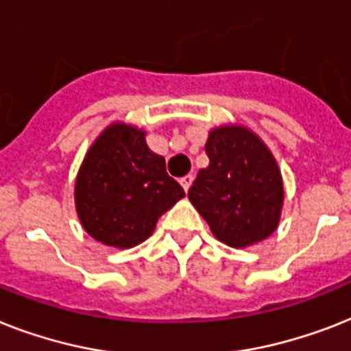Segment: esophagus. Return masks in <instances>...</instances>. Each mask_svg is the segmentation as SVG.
<instances>
[{
    "label": "esophagus",
    "mask_w": 351,
    "mask_h": 351,
    "mask_svg": "<svg viewBox=\"0 0 351 351\" xmlns=\"http://www.w3.org/2000/svg\"><path fill=\"white\" fill-rule=\"evenodd\" d=\"M180 184H182V187H184L185 193H187V191H189V187H191V184H193V175L182 176V178H180Z\"/></svg>",
    "instance_id": "34e87169"
}]
</instances>
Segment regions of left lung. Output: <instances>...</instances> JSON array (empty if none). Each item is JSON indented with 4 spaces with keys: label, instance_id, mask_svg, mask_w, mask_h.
<instances>
[{
    "label": "left lung",
    "instance_id": "1",
    "mask_svg": "<svg viewBox=\"0 0 351 351\" xmlns=\"http://www.w3.org/2000/svg\"><path fill=\"white\" fill-rule=\"evenodd\" d=\"M209 166L198 171L189 200L216 240L245 249L267 240L281 220L283 176L261 136L243 124L213 128Z\"/></svg>",
    "mask_w": 351,
    "mask_h": 351
}]
</instances>
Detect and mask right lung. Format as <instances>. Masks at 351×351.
<instances>
[{"instance_id":"1","label":"right lung","mask_w":351,"mask_h":351,"mask_svg":"<svg viewBox=\"0 0 351 351\" xmlns=\"http://www.w3.org/2000/svg\"><path fill=\"white\" fill-rule=\"evenodd\" d=\"M184 196L167 175L164 156L147 147L146 131L121 121L93 141L73 191L82 229L113 249L146 241L158 218Z\"/></svg>"}]
</instances>
